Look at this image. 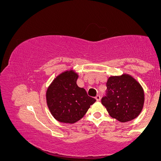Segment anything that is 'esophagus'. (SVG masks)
<instances>
[{
    "instance_id": "esophagus-1",
    "label": "esophagus",
    "mask_w": 161,
    "mask_h": 161,
    "mask_svg": "<svg viewBox=\"0 0 161 161\" xmlns=\"http://www.w3.org/2000/svg\"><path fill=\"white\" fill-rule=\"evenodd\" d=\"M101 96H99V95H98V96H96V101H101Z\"/></svg>"
}]
</instances>
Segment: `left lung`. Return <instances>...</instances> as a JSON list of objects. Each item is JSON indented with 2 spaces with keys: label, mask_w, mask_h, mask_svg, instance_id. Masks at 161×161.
<instances>
[{
  "label": "left lung",
  "mask_w": 161,
  "mask_h": 161,
  "mask_svg": "<svg viewBox=\"0 0 161 161\" xmlns=\"http://www.w3.org/2000/svg\"><path fill=\"white\" fill-rule=\"evenodd\" d=\"M106 87V96L101 99V103L111 117L125 123L139 116L144 106V94L136 80L128 74L110 76Z\"/></svg>",
  "instance_id": "8db88e82"
}]
</instances>
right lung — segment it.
Returning <instances> with one entry per match:
<instances>
[{"instance_id":"1","label":"right lung","mask_w":161,"mask_h":161,"mask_svg":"<svg viewBox=\"0 0 161 161\" xmlns=\"http://www.w3.org/2000/svg\"><path fill=\"white\" fill-rule=\"evenodd\" d=\"M77 74L67 71L58 76L47 91V103L53 116L60 123H74L82 118L96 100L78 87Z\"/></svg>"}]
</instances>
